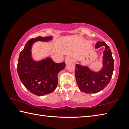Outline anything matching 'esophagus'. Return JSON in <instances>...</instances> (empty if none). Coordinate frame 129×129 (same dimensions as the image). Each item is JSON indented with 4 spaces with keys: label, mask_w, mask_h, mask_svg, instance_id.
Segmentation results:
<instances>
[{
    "label": "esophagus",
    "mask_w": 129,
    "mask_h": 129,
    "mask_svg": "<svg viewBox=\"0 0 129 129\" xmlns=\"http://www.w3.org/2000/svg\"><path fill=\"white\" fill-rule=\"evenodd\" d=\"M72 61V58L71 57L69 56H67L66 58H65V63H66V64H68V63H69L70 62Z\"/></svg>",
    "instance_id": "34e87169"
}]
</instances>
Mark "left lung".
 <instances>
[{
  "instance_id": "obj_1",
  "label": "left lung",
  "mask_w": 129,
  "mask_h": 129,
  "mask_svg": "<svg viewBox=\"0 0 129 129\" xmlns=\"http://www.w3.org/2000/svg\"><path fill=\"white\" fill-rule=\"evenodd\" d=\"M105 47L103 52V67L99 72H94L86 66L76 64L75 77L80 90L85 93H96L108 85L114 71V60L110 48L104 41H98L95 45L97 49Z\"/></svg>"
}]
</instances>
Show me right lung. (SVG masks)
<instances>
[{
	"label": "right lung",
	"mask_w": 129,
	"mask_h": 129,
	"mask_svg": "<svg viewBox=\"0 0 129 129\" xmlns=\"http://www.w3.org/2000/svg\"><path fill=\"white\" fill-rule=\"evenodd\" d=\"M52 40V36L30 39L19 54L17 67L19 77L30 93L38 96L46 95L55 90L58 84V73L66 65L65 62H54L49 57L38 61L32 58L31 49L34 43Z\"/></svg>",
	"instance_id": "right-lung-1"
}]
</instances>
